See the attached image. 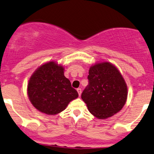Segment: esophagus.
<instances>
[{"label": "esophagus", "instance_id": "esophagus-1", "mask_svg": "<svg viewBox=\"0 0 154 154\" xmlns=\"http://www.w3.org/2000/svg\"><path fill=\"white\" fill-rule=\"evenodd\" d=\"M77 92H78L79 96H80V95H81V93H82V89H81V88H77Z\"/></svg>", "mask_w": 154, "mask_h": 154}]
</instances>
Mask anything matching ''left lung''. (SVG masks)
Masks as SVG:
<instances>
[{
	"mask_svg": "<svg viewBox=\"0 0 154 154\" xmlns=\"http://www.w3.org/2000/svg\"><path fill=\"white\" fill-rule=\"evenodd\" d=\"M88 73V85L81 98L96 118L112 117L122 109L127 99V85L122 74L109 62L91 66Z\"/></svg>",
	"mask_w": 154,
	"mask_h": 154,
	"instance_id": "obj_1",
	"label": "left lung"
}]
</instances>
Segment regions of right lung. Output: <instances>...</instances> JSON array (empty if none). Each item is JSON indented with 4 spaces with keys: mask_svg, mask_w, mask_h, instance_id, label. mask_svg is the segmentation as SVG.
I'll return each mask as SVG.
<instances>
[{
    "mask_svg": "<svg viewBox=\"0 0 154 154\" xmlns=\"http://www.w3.org/2000/svg\"><path fill=\"white\" fill-rule=\"evenodd\" d=\"M28 96L36 109L53 116L63 111L71 101L78 97V93L64 76L63 66L50 61L40 66L31 75Z\"/></svg>",
    "mask_w": 154,
    "mask_h": 154,
    "instance_id": "1",
    "label": "right lung"
}]
</instances>
